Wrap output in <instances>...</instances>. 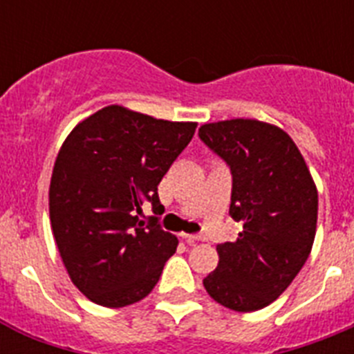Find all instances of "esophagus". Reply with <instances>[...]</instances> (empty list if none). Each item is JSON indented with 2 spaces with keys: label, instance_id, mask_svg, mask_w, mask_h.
I'll list each match as a JSON object with an SVG mask.
<instances>
[{
  "label": "esophagus",
  "instance_id": "obj_1",
  "mask_svg": "<svg viewBox=\"0 0 354 354\" xmlns=\"http://www.w3.org/2000/svg\"><path fill=\"white\" fill-rule=\"evenodd\" d=\"M180 236H183L184 239H186L187 245H195L196 241L200 239V236H196V234H180Z\"/></svg>",
  "mask_w": 354,
  "mask_h": 354
}]
</instances>
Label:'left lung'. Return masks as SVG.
Instances as JSON below:
<instances>
[{
    "label": "left lung",
    "mask_w": 354,
    "mask_h": 354,
    "mask_svg": "<svg viewBox=\"0 0 354 354\" xmlns=\"http://www.w3.org/2000/svg\"><path fill=\"white\" fill-rule=\"evenodd\" d=\"M200 140L232 174L228 214L243 221L204 278L214 301L236 312L264 308L290 286L315 237L317 189L301 152L280 127L250 118L205 124Z\"/></svg>",
    "instance_id": "obj_1"
}]
</instances>
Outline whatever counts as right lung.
Listing matches in <instances>:
<instances>
[{
    "instance_id": "right-lung-1",
    "label": "right lung",
    "mask_w": 354,
    "mask_h": 354,
    "mask_svg": "<svg viewBox=\"0 0 354 354\" xmlns=\"http://www.w3.org/2000/svg\"><path fill=\"white\" fill-rule=\"evenodd\" d=\"M195 129L108 106L62 145L49 187L53 234L71 280L97 305L145 298L177 250V237L142 205L162 207L158 184Z\"/></svg>"
}]
</instances>
